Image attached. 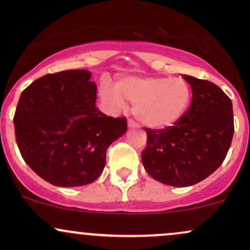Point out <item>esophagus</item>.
Returning <instances> with one entry per match:
<instances>
[{
    "label": "esophagus",
    "mask_w": 250,
    "mask_h": 250,
    "mask_svg": "<svg viewBox=\"0 0 250 250\" xmlns=\"http://www.w3.org/2000/svg\"><path fill=\"white\" fill-rule=\"evenodd\" d=\"M128 127H129V128H137V127H139V125H137V123L135 122L134 120L129 119V120H128Z\"/></svg>",
    "instance_id": "esophagus-1"
}]
</instances>
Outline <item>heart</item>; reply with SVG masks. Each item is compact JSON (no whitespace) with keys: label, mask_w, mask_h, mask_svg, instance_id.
Listing matches in <instances>:
<instances>
[{"label":"heart","mask_w":250,"mask_h":250,"mask_svg":"<svg viewBox=\"0 0 250 250\" xmlns=\"http://www.w3.org/2000/svg\"><path fill=\"white\" fill-rule=\"evenodd\" d=\"M100 89L102 99L121 109L127 100L134 104V114L140 122L150 128H167L176 125L187 113L193 91L183 77H125L115 85Z\"/></svg>","instance_id":"heart-1"}]
</instances>
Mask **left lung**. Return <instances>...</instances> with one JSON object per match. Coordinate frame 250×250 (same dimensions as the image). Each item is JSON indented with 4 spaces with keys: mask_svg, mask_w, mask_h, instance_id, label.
<instances>
[{
    "mask_svg": "<svg viewBox=\"0 0 250 250\" xmlns=\"http://www.w3.org/2000/svg\"><path fill=\"white\" fill-rule=\"evenodd\" d=\"M193 91L187 113L165 129L145 128L147 147L141 153L146 171L173 187L205 180L222 165L234 134L231 100L207 80L183 75Z\"/></svg>",
    "mask_w": 250,
    "mask_h": 250,
    "instance_id": "1",
    "label": "left lung"
}]
</instances>
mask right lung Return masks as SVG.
<instances>
[{
	"label": "right lung",
	"instance_id": "1",
	"mask_svg": "<svg viewBox=\"0 0 250 250\" xmlns=\"http://www.w3.org/2000/svg\"><path fill=\"white\" fill-rule=\"evenodd\" d=\"M88 70L47 74L22 91L14 125L20 153L35 173L57 187L94 182L109 146L127 131L125 117L96 108Z\"/></svg>",
	"mask_w": 250,
	"mask_h": 250
}]
</instances>
